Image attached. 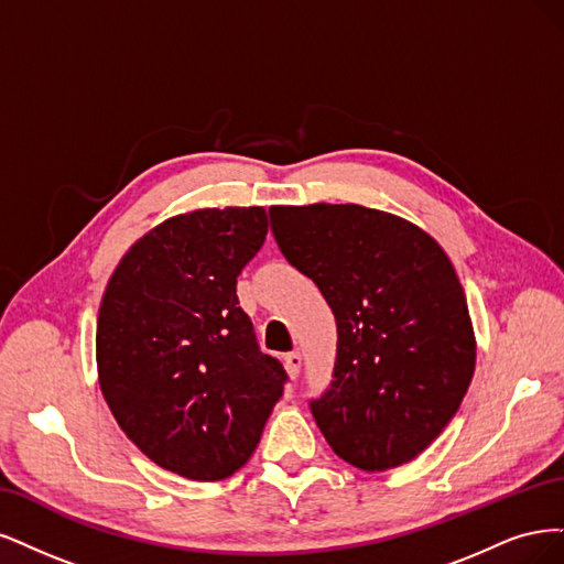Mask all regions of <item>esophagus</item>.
Masks as SVG:
<instances>
[{
	"mask_svg": "<svg viewBox=\"0 0 564 564\" xmlns=\"http://www.w3.org/2000/svg\"><path fill=\"white\" fill-rule=\"evenodd\" d=\"M283 362H285V370H288V375L295 379V377L300 375V368H302V356H300V351H290V354H285V356H283Z\"/></svg>",
	"mask_w": 564,
	"mask_h": 564,
	"instance_id": "34e87169",
	"label": "esophagus"
}]
</instances>
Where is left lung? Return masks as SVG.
<instances>
[{
  "instance_id": "obj_1",
  "label": "left lung",
  "mask_w": 564,
  "mask_h": 564,
  "mask_svg": "<svg viewBox=\"0 0 564 564\" xmlns=\"http://www.w3.org/2000/svg\"><path fill=\"white\" fill-rule=\"evenodd\" d=\"M283 258L337 323L330 387L308 401L339 459L387 470L457 414L476 368L464 288L445 250L403 217L356 204L271 206Z\"/></svg>"
}]
</instances>
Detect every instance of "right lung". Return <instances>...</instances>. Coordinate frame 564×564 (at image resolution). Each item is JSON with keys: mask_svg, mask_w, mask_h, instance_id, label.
<instances>
[{"mask_svg": "<svg viewBox=\"0 0 564 564\" xmlns=\"http://www.w3.org/2000/svg\"><path fill=\"white\" fill-rule=\"evenodd\" d=\"M267 213L171 217L126 252L98 314L100 389L142 454L189 480H223L256 452L283 395L236 279L267 239Z\"/></svg>", "mask_w": 564, "mask_h": 564, "instance_id": "obj_1", "label": "right lung"}]
</instances>
